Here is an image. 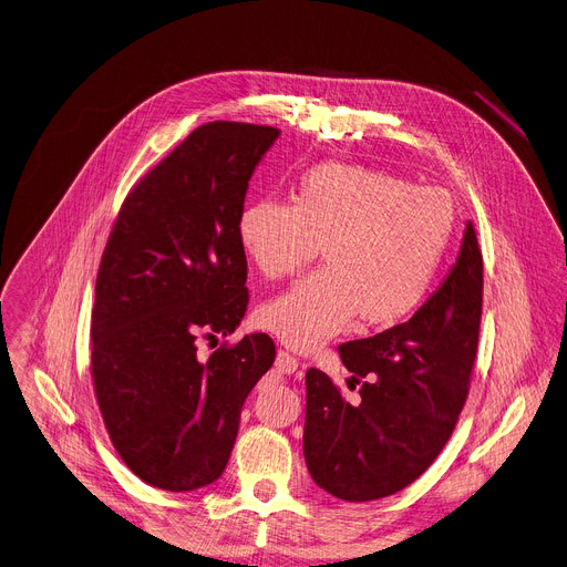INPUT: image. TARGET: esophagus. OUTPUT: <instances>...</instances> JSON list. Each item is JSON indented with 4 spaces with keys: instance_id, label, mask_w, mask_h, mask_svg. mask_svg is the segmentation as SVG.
<instances>
[{
    "instance_id": "34e87169",
    "label": "esophagus",
    "mask_w": 567,
    "mask_h": 567,
    "mask_svg": "<svg viewBox=\"0 0 567 567\" xmlns=\"http://www.w3.org/2000/svg\"><path fill=\"white\" fill-rule=\"evenodd\" d=\"M276 371L280 375H291L298 371V359L293 354H289L287 350H278V357H276Z\"/></svg>"
}]
</instances>
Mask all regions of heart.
<instances>
[{
    "mask_svg": "<svg viewBox=\"0 0 567 567\" xmlns=\"http://www.w3.org/2000/svg\"><path fill=\"white\" fill-rule=\"evenodd\" d=\"M447 192L409 185L386 172L326 163L305 172L291 203L260 198L237 219L252 267L282 280L312 262L326 267L265 302L257 321L296 350L346 332L391 328L425 300L454 230Z\"/></svg>",
    "mask_w": 567,
    "mask_h": 567,
    "instance_id": "b5f03b06",
    "label": "heart"
}]
</instances>
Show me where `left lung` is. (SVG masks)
I'll list each match as a JSON object with an SVG mask.
<instances>
[{"label":"left lung","mask_w":567,"mask_h":567,"mask_svg":"<svg viewBox=\"0 0 567 567\" xmlns=\"http://www.w3.org/2000/svg\"><path fill=\"white\" fill-rule=\"evenodd\" d=\"M482 293V248L468 221L456 265L414 317L339 346L362 400L350 404L323 371H307L302 452L323 491L346 502L380 499L432 466L468 398Z\"/></svg>","instance_id":"obj_1"}]
</instances>
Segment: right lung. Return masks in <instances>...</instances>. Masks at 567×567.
<instances>
[{"instance_id":"1","label":"right lung","mask_w":567,"mask_h":567,"mask_svg":"<svg viewBox=\"0 0 567 567\" xmlns=\"http://www.w3.org/2000/svg\"><path fill=\"white\" fill-rule=\"evenodd\" d=\"M274 126L208 122L126 194L96 274L92 384L111 443L146 484L185 493L221 477L241 404L276 359L269 334L224 341L246 305L237 219Z\"/></svg>"}]
</instances>
